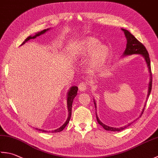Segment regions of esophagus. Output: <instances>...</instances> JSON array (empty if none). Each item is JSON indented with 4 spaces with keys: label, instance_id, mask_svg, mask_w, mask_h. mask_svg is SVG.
<instances>
[{
    "label": "esophagus",
    "instance_id": "1",
    "mask_svg": "<svg viewBox=\"0 0 158 158\" xmlns=\"http://www.w3.org/2000/svg\"><path fill=\"white\" fill-rule=\"evenodd\" d=\"M87 87H88V85H87V82H82L79 85L78 88L79 91L84 92L87 89Z\"/></svg>",
    "mask_w": 158,
    "mask_h": 158
}]
</instances>
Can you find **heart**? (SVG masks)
<instances>
[{
	"mask_svg": "<svg viewBox=\"0 0 158 158\" xmlns=\"http://www.w3.org/2000/svg\"><path fill=\"white\" fill-rule=\"evenodd\" d=\"M71 55L75 58H85L88 72L94 75L105 68L110 56L108 46L100 44V41L92 36H87L77 41L71 48Z\"/></svg>",
	"mask_w": 158,
	"mask_h": 158,
	"instance_id": "obj_1",
	"label": "heart"
}]
</instances>
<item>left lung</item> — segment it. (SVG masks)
Listing matches in <instances>:
<instances>
[{
    "instance_id": "1",
    "label": "left lung",
    "mask_w": 158,
    "mask_h": 158,
    "mask_svg": "<svg viewBox=\"0 0 158 158\" xmlns=\"http://www.w3.org/2000/svg\"><path fill=\"white\" fill-rule=\"evenodd\" d=\"M122 31L124 32V35L126 36V38L127 40V44H126V48L125 49V51L123 52V56H131L133 54H140L141 55L144 59H145L146 64L147 65V67H148V70L149 72L150 73V80H149V87H148V94H147V99L148 98V97L150 95L151 91H152V70H151V64H150V59H149V53L147 50L146 49L145 47L141 43L139 42L138 40H137L135 36L132 35L131 33L127 31L126 29H122ZM94 105H95V108L96 110V102L95 100H94ZM146 105V102L145 105V107ZM145 107H144L143 109V111L140 114V117L142 115V114L143 113L144 110H145ZM96 119H97V122H98L100 125H101L104 128H105L106 130L108 131H113V132H119V131L123 130L124 129H126L127 126H129L131 125V123H130L129 124H127V126H123V127H110L109 126H106L105 124H104L100 122V120L99 119L98 117L96 115Z\"/></svg>"
}]
</instances>
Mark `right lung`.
Masks as SVG:
<instances>
[{"mask_svg":"<svg viewBox=\"0 0 158 158\" xmlns=\"http://www.w3.org/2000/svg\"><path fill=\"white\" fill-rule=\"evenodd\" d=\"M49 29L50 28L43 30V31H42L41 32L36 33L34 36H29L28 37H27L25 39V41L22 43V44L21 45L24 44L26 42L28 41L29 40L32 39H35L36 36H39L40 35L44 34V33H45L47 31H48ZM77 91H78V88H77V86H72L71 88L69 89L68 93H67V107H68L69 116H68V118H67V119L66 121V122L64 123L61 127H60L58 129L54 130H52V131H47L45 130H41V129H38V128H35V129L39 130V131H41V132H61V131H62L64 129V127L67 126V124L69 123L70 119V117H71L73 102L74 98H75V97L77 94Z\"/></svg>","mask_w":158,"mask_h":158,"instance_id":"right-lung-1","label":"right lung"}]
</instances>
